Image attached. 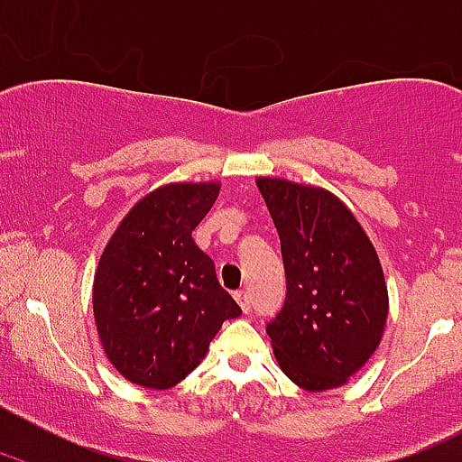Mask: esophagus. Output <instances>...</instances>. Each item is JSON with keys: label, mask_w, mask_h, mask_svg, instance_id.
<instances>
[{"label": "esophagus", "mask_w": 462, "mask_h": 462, "mask_svg": "<svg viewBox=\"0 0 462 462\" xmlns=\"http://www.w3.org/2000/svg\"><path fill=\"white\" fill-rule=\"evenodd\" d=\"M235 300L239 301V306H241V310H244L245 315L250 313V292L248 291H239L235 295Z\"/></svg>", "instance_id": "obj_1"}]
</instances>
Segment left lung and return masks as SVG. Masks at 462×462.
Listing matches in <instances>:
<instances>
[{
	"mask_svg": "<svg viewBox=\"0 0 462 462\" xmlns=\"http://www.w3.org/2000/svg\"><path fill=\"white\" fill-rule=\"evenodd\" d=\"M282 241L286 301L265 324L282 371L306 391L346 384L380 344L389 292L374 244L328 189L257 179Z\"/></svg>",
	"mask_w": 462,
	"mask_h": 462,
	"instance_id": "1",
	"label": "left lung"
}]
</instances>
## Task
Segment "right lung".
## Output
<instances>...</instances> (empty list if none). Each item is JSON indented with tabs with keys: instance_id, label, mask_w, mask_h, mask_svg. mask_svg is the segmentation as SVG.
I'll list each match as a JSON object with an SVG mask.
<instances>
[{
	"instance_id": "right-lung-1",
	"label": "right lung",
	"mask_w": 462,
	"mask_h": 462,
	"mask_svg": "<svg viewBox=\"0 0 462 462\" xmlns=\"http://www.w3.org/2000/svg\"><path fill=\"white\" fill-rule=\"evenodd\" d=\"M218 183H170L134 205L111 235L93 277V318L120 375L170 389L205 357L223 321L241 315L192 230Z\"/></svg>"
}]
</instances>
